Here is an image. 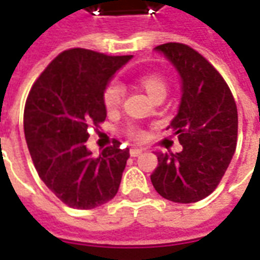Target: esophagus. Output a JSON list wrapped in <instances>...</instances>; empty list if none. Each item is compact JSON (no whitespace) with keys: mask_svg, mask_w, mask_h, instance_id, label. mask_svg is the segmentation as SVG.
Returning a JSON list of instances; mask_svg holds the SVG:
<instances>
[{"mask_svg":"<svg viewBox=\"0 0 260 260\" xmlns=\"http://www.w3.org/2000/svg\"><path fill=\"white\" fill-rule=\"evenodd\" d=\"M143 151H144V149H142V147H132L130 149V154H132V157H137V156H140Z\"/></svg>","mask_w":260,"mask_h":260,"instance_id":"1","label":"esophagus"}]
</instances>
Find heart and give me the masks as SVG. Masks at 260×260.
Returning <instances> with one entry per match:
<instances>
[{"label": "heart", "instance_id": "heart-1", "mask_svg": "<svg viewBox=\"0 0 260 260\" xmlns=\"http://www.w3.org/2000/svg\"><path fill=\"white\" fill-rule=\"evenodd\" d=\"M139 81H140L143 88L146 90V93L149 94L153 100L160 97V95L165 97L167 90H169V81L160 73H146V74H142L139 77ZM123 100H124V87L120 84L118 81H116V80L110 81L109 84L104 87V91H103L104 107L109 111H114V110H117L123 104ZM128 136L132 139L140 140V139L144 137V132L140 127L130 126L128 127Z\"/></svg>", "mask_w": 260, "mask_h": 260}]
</instances>
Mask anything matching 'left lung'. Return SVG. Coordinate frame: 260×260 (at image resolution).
<instances>
[{
    "label": "left lung",
    "instance_id": "obj_1",
    "mask_svg": "<svg viewBox=\"0 0 260 260\" xmlns=\"http://www.w3.org/2000/svg\"><path fill=\"white\" fill-rule=\"evenodd\" d=\"M165 54L182 78V100L169 128L183 146L180 153H157L150 179L161 198L194 203L217 187L238 142V109L219 71L189 45L167 43Z\"/></svg>",
    "mask_w": 260,
    "mask_h": 260
}]
</instances>
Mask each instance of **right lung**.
Wrapping results in <instances>:
<instances>
[{
	"label": "right lung",
	"instance_id": "obj_1",
	"mask_svg": "<svg viewBox=\"0 0 260 260\" xmlns=\"http://www.w3.org/2000/svg\"><path fill=\"white\" fill-rule=\"evenodd\" d=\"M132 55H106L85 48L62 51L31 87L24 134L40 179L67 206L94 209L117 194L130 157L114 140L93 157L85 142L91 126L106 120L109 84Z\"/></svg>",
	"mask_w": 260,
	"mask_h": 260
}]
</instances>
